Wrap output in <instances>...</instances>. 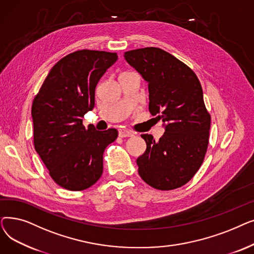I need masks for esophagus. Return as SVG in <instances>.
Instances as JSON below:
<instances>
[{
	"mask_svg": "<svg viewBox=\"0 0 254 254\" xmlns=\"http://www.w3.org/2000/svg\"><path fill=\"white\" fill-rule=\"evenodd\" d=\"M118 135L120 138H127V137H132L134 136V132L127 130V129H119Z\"/></svg>",
	"mask_w": 254,
	"mask_h": 254,
	"instance_id": "34e87169",
	"label": "esophagus"
}]
</instances>
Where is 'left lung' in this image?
I'll return each mask as SVG.
<instances>
[{"label": "left lung", "mask_w": 254, "mask_h": 254, "mask_svg": "<svg viewBox=\"0 0 254 254\" xmlns=\"http://www.w3.org/2000/svg\"><path fill=\"white\" fill-rule=\"evenodd\" d=\"M125 59L148 82L149 112L166 130L156 142L141 135L147 148L137 158L139 175L155 190L181 188L202 166L209 144L202 85L189 65L161 48L129 50Z\"/></svg>", "instance_id": "8db88e82"}]
</instances>
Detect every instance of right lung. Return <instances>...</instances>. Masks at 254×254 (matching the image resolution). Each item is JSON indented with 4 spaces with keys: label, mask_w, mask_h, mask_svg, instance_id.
<instances>
[{
    "label": "right lung",
    "mask_w": 254,
    "mask_h": 254,
    "mask_svg": "<svg viewBox=\"0 0 254 254\" xmlns=\"http://www.w3.org/2000/svg\"><path fill=\"white\" fill-rule=\"evenodd\" d=\"M115 52L82 49L52 66L34 99V146L50 177L63 189L79 191L103 173V154L118 136L115 128H87L82 117L95 107L96 86L117 61Z\"/></svg>",
    "instance_id": "right-lung-1"
}]
</instances>
